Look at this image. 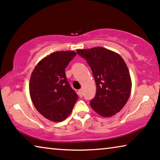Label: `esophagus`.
Here are the masks:
<instances>
[{
	"label": "esophagus",
	"mask_w": 160,
	"mask_h": 160,
	"mask_svg": "<svg viewBox=\"0 0 160 160\" xmlns=\"http://www.w3.org/2000/svg\"><path fill=\"white\" fill-rule=\"evenodd\" d=\"M78 94L80 97H83V89H79L78 91Z\"/></svg>",
	"instance_id": "34e87169"
}]
</instances>
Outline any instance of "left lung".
<instances>
[{
	"label": "left lung",
	"mask_w": 160,
	"mask_h": 160,
	"mask_svg": "<svg viewBox=\"0 0 160 160\" xmlns=\"http://www.w3.org/2000/svg\"><path fill=\"white\" fill-rule=\"evenodd\" d=\"M92 68L97 93L90 106L101 116L109 117L121 111L128 101L132 81L127 66L117 53L100 46L78 49Z\"/></svg>",
	"instance_id": "1"
}]
</instances>
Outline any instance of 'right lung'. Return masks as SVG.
<instances>
[{
  "label": "right lung",
  "mask_w": 160,
  "mask_h": 160,
  "mask_svg": "<svg viewBox=\"0 0 160 160\" xmlns=\"http://www.w3.org/2000/svg\"><path fill=\"white\" fill-rule=\"evenodd\" d=\"M76 55L73 51L53 52L39 61L31 73L29 92L32 102L37 111L51 121L66 119L78 99L65 73Z\"/></svg>",
  "instance_id": "add662e5"
}]
</instances>
